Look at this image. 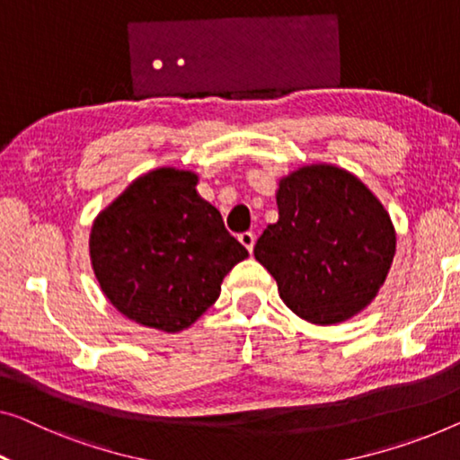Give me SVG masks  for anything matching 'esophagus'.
Segmentation results:
<instances>
[{"mask_svg":"<svg viewBox=\"0 0 460 460\" xmlns=\"http://www.w3.org/2000/svg\"><path fill=\"white\" fill-rule=\"evenodd\" d=\"M239 242H242L243 248L252 253L253 252V243H256V235H253L252 231H245V233H242V235H239Z\"/></svg>","mask_w":460,"mask_h":460,"instance_id":"esophagus-1","label":"esophagus"}]
</instances>
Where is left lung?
I'll use <instances>...</instances> for the list:
<instances>
[{
	"label": "left lung",
	"instance_id": "obj_1",
	"mask_svg": "<svg viewBox=\"0 0 460 460\" xmlns=\"http://www.w3.org/2000/svg\"><path fill=\"white\" fill-rule=\"evenodd\" d=\"M279 221L253 256L279 285L287 307L312 324H339L378 296L396 252L386 208L358 177L332 164L287 175Z\"/></svg>",
	"mask_w": 460,
	"mask_h": 460
}]
</instances>
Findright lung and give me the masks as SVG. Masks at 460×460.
Instances as JSON below:
<instances>
[{
	"label": "right lung",
	"instance_id": "1",
	"mask_svg": "<svg viewBox=\"0 0 460 460\" xmlns=\"http://www.w3.org/2000/svg\"><path fill=\"white\" fill-rule=\"evenodd\" d=\"M196 183L191 171H150L93 223L88 245L101 289L142 326H191L218 299L225 274L248 258Z\"/></svg>",
	"mask_w": 460,
	"mask_h": 460
}]
</instances>
